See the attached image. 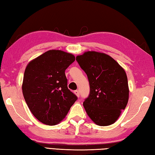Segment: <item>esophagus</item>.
<instances>
[{
    "label": "esophagus",
    "instance_id": "34e87169",
    "mask_svg": "<svg viewBox=\"0 0 155 155\" xmlns=\"http://www.w3.org/2000/svg\"><path fill=\"white\" fill-rule=\"evenodd\" d=\"M74 94H76V95L78 97L80 96V93H79V91H78V90H76V91H74Z\"/></svg>",
    "mask_w": 155,
    "mask_h": 155
}]
</instances>
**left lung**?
Wrapping results in <instances>:
<instances>
[{"instance_id":"left-lung-1","label":"left lung","mask_w":155,"mask_h":155,"mask_svg":"<svg viewBox=\"0 0 155 155\" xmlns=\"http://www.w3.org/2000/svg\"><path fill=\"white\" fill-rule=\"evenodd\" d=\"M76 60L89 82V95L83 102L87 114L97 125L113 124L129 100L125 70L110 55L94 51L77 55Z\"/></svg>"}]
</instances>
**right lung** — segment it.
<instances>
[{
	"label": "right lung",
	"instance_id": "add662e5",
	"mask_svg": "<svg viewBox=\"0 0 155 155\" xmlns=\"http://www.w3.org/2000/svg\"><path fill=\"white\" fill-rule=\"evenodd\" d=\"M74 60L72 53L53 49L28 64L22 93L31 112L44 124L60 123L77 100L68 88L65 75V70Z\"/></svg>",
	"mask_w": 155,
	"mask_h": 155
}]
</instances>
